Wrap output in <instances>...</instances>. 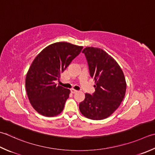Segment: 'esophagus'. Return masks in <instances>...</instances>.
Segmentation results:
<instances>
[{"label": "esophagus", "mask_w": 155, "mask_h": 155, "mask_svg": "<svg viewBox=\"0 0 155 155\" xmlns=\"http://www.w3.org/2000/svg\"><path fill=\"white\" fill-rule=\"evenodd\" d=\"M71 91L72 93H75L77 92V91L74 89H71Z\"/></svg>", "instance_id": "esophagus-1"}]
</instances>
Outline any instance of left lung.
Masks as SVG:
<instances>
[{"label":"left lung","instance_id":"1","mask_svg":"<svg viewBox=\"0 0 155 155\" xmlns=\"http://www.w3.org/2000/svg\"><path fill=\"white\" fill-rule=\"evenodd\" d=\"M86 57L95 91L86 93L79 110L84 116L99 120L109 117L119 107L126 90L124 72L113 58L100 48L87 47L82 51Z\"/></svg>","mask_w":155,"mask_h":155}]
</instances>
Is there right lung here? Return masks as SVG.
<instances>
[{
	"mask_svg": "<svg viewBox=\"0 0 155 155\" xmlns=\"http://www.w3.org/2000/svg\"><path fill=\"white\" fill-rule=\"evenodd\" d=\"M83 48L57 42L44 48L33 61L26 76V91L33 107L42 116H56L63 110L70 90L57 86L55 81Z\"/></svg>",
	"mask_w": 155,
	"mask_h": 155,
	"instance_id": "obj_1",
	"label": "right lung"
}]
</instances>
